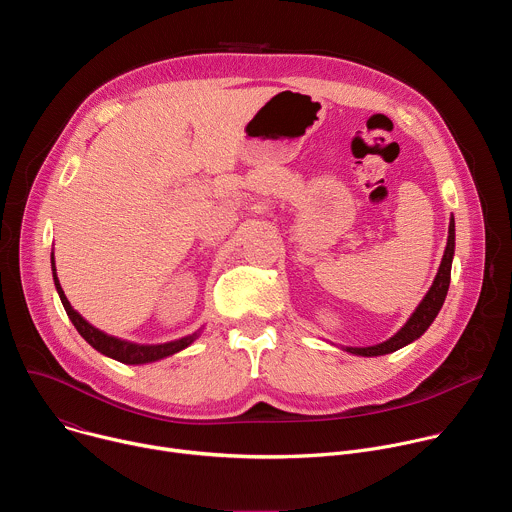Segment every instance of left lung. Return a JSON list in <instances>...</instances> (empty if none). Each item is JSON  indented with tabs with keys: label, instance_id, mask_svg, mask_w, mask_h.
<instances>
[{
	"label": "left lung",
	"instance_id": "left-lung-1",
	"mask_svg": "<svg viewBox=\"0 0 512 512\" xmlns=\"http://www.w3.org/2000/svg\"><path fill=\"white\" fill-rule=\"evenodd\" d=\"M456 227H454V216L450 221V231H448V245L444 251V259L440 265V271H437L433 285L429 287L427 296L423 298V302L417 306V310L413 312V316L407 320V324L387 342L375 344V346H364V348H346L352 354H360V356H381V354H389L395 352L403 346H407L409 342L417 340L435 320L437 312L442 310L444 300L448 296V287H450V275H452V259H454V247H456Z\"/></svg>",
	"mask_w": 512,
	"mask_h": 512
}]
</instances>
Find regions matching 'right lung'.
Returning a JSON list of instances; mask_svg holds the SVG:
<instances>
[{
	"label": "right lung",
	"instance_id": "obj_1",
	"mask_svg": "<svg viewBox=\"0 0 512 512\" xmlns=\"http://www.w3.org/2000/svg\"><path fill=\"white\" fill-rule=\"evenodd\" d=\"M52 275H54V285L58 289V296H60V302L70 318V322L75 324V328L79 330V334L95 348L99 350L101 354L109 356V358H115L119 362H125V364H143V362H154V360H160V358H166L170 354H176L178 350L186 348L188 344H192L196 340V332L190 334V336H184L180 340H174V342H166V344H135V342H127V340H121V338H115V336H109L101 330H97L95 326H91L75 308L70 306V302L66 300L64 291L58 283V277H56V267H54V253H52Z\"/></svg>",
	"mask_w": 512,
	"mask_h": 512
}]
</instances>
